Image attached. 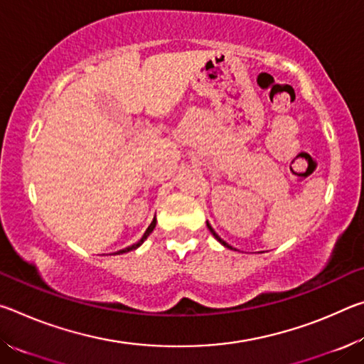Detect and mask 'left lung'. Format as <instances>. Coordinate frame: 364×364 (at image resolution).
Wrapping results in <instances>:
<instances>
[{"mask_svg": "<svg viewBox=\"0 0 364 364\" xmlns=\"http://www.w3.org/2000/svg\"><path fill=\"white\" fill-rule=\"evenodd\" d=\"M207 226H208V230H210V231H212V234H213V236H215V237H217V239H218V241H220V242H221V244H223V245H225V247H228V249H232V247H231V245H230V244H226V242H225V241H223V239H221V237H220V236H218V234H217V232H215V231H213V230H212V226H210V225H208V223H207Z\"/></svg>", "mask_w": 364, "mask_h": 364, "instance_id": "left-lung-1", "label": "left lung"}]
</instances>
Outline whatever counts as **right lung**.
<instances>
[{
	"mask_svg": "<svg viewBox=\"0 0 364 364\" xmlns=\"http://www.w3.org/2000/svg\"><path fill=\"white\" fill-rule=\"evenodd\" d=\"M154 228H156V218H154V220H152V223L149 225V228H147V230H146V232L143 234V237H141V239H139V241H138L136 244H133V245H130V247H127V249H122V250H119V252H117V254H125V252H130V250H133V249H136V247H139V245H141V244H143V242L146 241V239H147V236H149V234L152 232V230H154Z\"/></svg>",
	"mask_w": 364,
	"mask_h": 364,
	"instance_id": "add662e5",
	"label": "right lung"
}]
</instances>
